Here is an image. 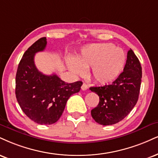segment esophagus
Returning <instances> with one entry per match:
<instances>
[{
  "label": "esophagus",
  "mask_w": 158,
  "mask_h": 158,
  "mask_svg": "<svg viewBox=\"0 0 158 158\" xmlns=\"http://www.w3.org/2000/svg\"><path fill=\"white\" fill-rule=\"evenodd\" d=\"M81 87V90H86L88 88V87H87V85L85 84V83H83Z\"/></svg>",
  "instance_id": "esophagus-1"
}]
</instances>
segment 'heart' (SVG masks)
Wrapping results in <instances>:
<instances>
[{"label": "heart", "instance_id": "obj_1", "mask_svg": "<svg viewBox=\"0 0 158 158\" xmlns=\"http://www.w3.org/2000/svg\"><path fill=\"white\" fill-rule=\"evenodd\" d=\"M126 63V54L111 43H96L85 47L77 61L70 58L68 67L74 74L82 75L90 68L91 78L97 83L108 84L119 77Z\"/></svg>", "mask_w": 158, "mask_h": 158}]
</instances>
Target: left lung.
Masks as SVG:
<instances>
[{
  "label": "left lung",
  "mask_w": 158,
  "mask_h": 158,
  "mask_svg": "<svg viewBox=\"0 0 158 158\" xmlns=\"http://www.w3.org/2000/svg\"><path fill=\"white\" fill-rule=\"evenodd\" d=\"M141 78L139 60L130 48L123 71L111 85L90 87L99 96L98 106L91 110L95 121L107 126L122 121L138 102Z\"/></svg>",
  "instance_id": "left-lung-1"
}]
</instances>
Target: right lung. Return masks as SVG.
Returning <instances> with one entry per match:
<instances>
[{
	"mask_svg": "<svg viewBox=\"0 0 158 158\" xmlns=\"http://www.w3.org/2000/svg\"><path fill=\"white\" fill-rule=\"evenodd\" d=\"M46 37L28 48L18 64L15 94L23 112L31 121L42 125L56 123L63 113L68 98L81 89V81L65 83L56 74L48 76L37 70L35 54L44 51Z\"/></svg>",
	"mask_w": 158,
	"mask_h": 158,
	"instance_id": "add662e5",
	"label": "right lung"
}]
</instances>
